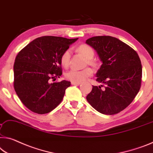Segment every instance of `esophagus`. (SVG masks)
Masks as SVG:
<instances>
[{"label": "esophagus", "instance_id": "1", "mask_svg": "<svg viewBox=\"0 0 153 153\" xmlns=\"http://www.w3.org/2000/svg\"><path fill=\"white\" fill-rule=\"evenodd\" d=\"M71 84L73 85H79L81 83H76V82H71Z\"/></svg>", "mask_w": 153, "mask_h": 153}]
</instances>
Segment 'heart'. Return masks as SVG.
<instances>
[{
	"mask_svg": "<svg viewBox=\"0 0 153 153\" xmlns=\"http://www.w3.org/2000/svg\"><path fill=\"white\" fill-rule=\"evenodd\" d=\"M77 51L80 53H81L87 59H88V63L91 65H96V62L94 59H93L94 56V51L88 44H81L78 46ZM70 57H71V51L70 49H67L62 53L60 58L61 64L63 67L68 66ZM93 72L92 70L90 68H86L83 70H75L72 69L69 70L68 72L65 74V78L72 82H76V83H81L85 80L88 76L92 75Z\"/></svg>",
	"mask_w": 153,
	"mask_h": 153,
	"instance_id": "obj_1",
	"label": "heart"
}]
</instances>
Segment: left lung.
Here are the masks:
<instances>
[{
  "mask_svg": "<svg viewBox=\"0 0 153 153\" xmlns=\"http://www.w3.org/2000/svg\"><path fill=\"white\" fill-rule=\"evenodd\" d=\"M102 62L96 72V81L102 87L92 86L86 99L102 114L114 115L132 102L141 87L142 68L135 51L116 37L96 36L87 39Z\"/></svg>",
  "mask_w": 153,
  "mask_h": 153,
  "instance_id": "left-lung-1",
  "label": "left lung"
}]
</instances>
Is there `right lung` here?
<instances>
[{"label": "right lung", "instance_id": "add662e5", "mask_svg": "<svg viewBox=\"0 0 153 153\" xmlns=\"http://www.w3.org/2000/svg\"><path fill=\"white\" fill-rule=\"evenodd\" d=\"M78 38L43 36L30 42L16 56L13 65L15 91L30 111L51 112L62 102L70 82L50 83L62 74V53Z\"/></svg>", "mask_w": 153, "mask_h": 153}]
</instances>
